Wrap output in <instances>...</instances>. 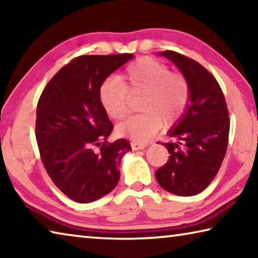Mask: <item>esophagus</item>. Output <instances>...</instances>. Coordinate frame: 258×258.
<instances>
[{
    "instance_id": "34e87169",
    "label": "esophagus",
    "mask_w": 258,
    "mask_h": 258,
    "mask_svg": "<svg viewBox=\"0 0 258 258\" xmlns=\"http://www.w3.org/2000/svg\"><path fill=\"white\" fill-rule=\"evenodd\" d=\"M131 147H132L133 150H141V149H145L146 147H148V143L133 141L132 143H131Z\"/></svg>"
}]
</instances>
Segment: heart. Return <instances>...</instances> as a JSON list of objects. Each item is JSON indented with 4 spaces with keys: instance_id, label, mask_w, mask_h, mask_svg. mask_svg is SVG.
I'll use <instances>...</instances> for the list:
<instances>
[{
    "instance_id": "obj_1",
    "label": "heart",
    "mask_w": 258,
    "mask_h": 258,
    "mask_svg": "<svg viewBox=\"0 0 258 258\" xmlns=\"http://www.w3.org/2000/svg\"><path fill=\"white\" fill-rule=\"evenodd\" d=\"M143 95L142 113L118 125L117 132L135 141H146L165 125H172L183 115L190 101L187 78L172 72L167 64L152 58L131 63L119 77H109L99 89V99L113 120L124 119L130 111L131 98Z\"/></svg>"
}]
</instances>
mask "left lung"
Here are the masks:
<instances>
[{"instance_id": "left-lung-1", "label": "left lung", "mask_w": 258, "mask_h": 258, "mask_svg": "<svg viewBox=\"0 0 258 258\" xmlns=\"http://www.w3.org/2000/svg\"><path fill=\"white\" fill-rule=\"evenodd\" d=\"M173 61L190 83V103L163 143L168 161L156 171L164 190L177 196L198 195L211 184L224 159L230 118L216 78L194 59L174 51L160 52Z\"/></svg>"}]
</instances>
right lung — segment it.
<instances>
[{
	"label": "right lung",
	"instance_id": "add662e5",
	"mask_svg": "<svg viewBox=\"0 0 258 258\" xmlns=\"http://www.w3.org/2000/svg\"><path fill=\"white\" fill-rule=\"evenodd\" d=\"M132 58L131 53L77 56L52 77L38 100L35 135L42 163L56 187L76 203L98 200L119 181L118 166L131 145L125 139L107 141L113 125L99 89Z\"/></svg>",
	"mask_w": 258,
	"mask_h": 258
}]
</instances>
